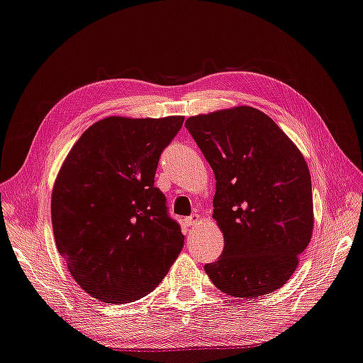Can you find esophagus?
<instances>
[{
    "mask_svg": "<svg viewBox=\"0 0 363 363\" xmlns=\"http://www.w3.org/2000/svg\"><path fill=\"white\" fill-rule=\"evenodd\" d=\"M184 225H188V228H193V225H196L197 223H199V215H191V216H186L183 220Z\"/></svg>",
    "mask_w": 363,
    "mask_h": 363,
    "instance_id": "obj_1",
    "label": "esophagus"
}]
</instances>
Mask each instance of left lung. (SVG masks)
I'll list each match as a JSON object with an SVG mask.
<instances>
[{
  "instance_id": "8db88e82",
  "label": "left lung",
  "mask_w": 363,
  "mask_h": 363,
  "mask_svg": "<svg viewBox=\"0 0 363 363\" xmlns=\"http://www.w3.org/2000/svg\"><path fill=\"white\" fill-rule=\"evenodd\" d=\"M213 169V218L224 250L205 272L232 297L281 288L313 232L311 177L298 148L255 107L197 115L184 123Z\"/></svg>"
}]
</instances>
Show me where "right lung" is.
<instances>
[{"instance_id":"1","label":"right lung","mask_w":363,"mask_h":363,"mask_svg":"<svg viewBox=\"0 0 363 363\" xmlns=\"http://www.w3.org/2000/svg\"><path fill=\"white\" fill-rule=\"evenodd\" d=\"M183 117H107L80 135L52 193L58 252L94 298L128 303L152 292L184 243L155 188L161 153Z\"/></svg>"}]
</instances>
